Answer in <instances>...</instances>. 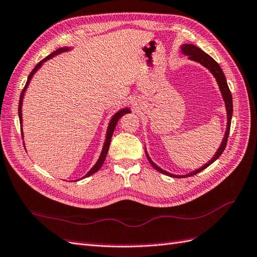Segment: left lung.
<instances>
[{
  "instance_id": "obj_1",
  "label": "left lung",
  "mask_w": 257,
  "mask_h": 257,
  "mask_svg": "<svg viewBox=\"0 0 257 257\" xmlns=\"http://www.w3.org/2000/svg\"><path fill=\"white\" fill-rule=\"evenodd\" d=\"M181 49H182V52L184 53V55L188 56V59H190V60H193V61H196V62H199L200 64L204 65V67L209 70L210 72L212 73V75L216 77V81H217L218 85H219L220 92H221L223 100H224V103H225L226 117H228V122H226V130H225V134H224V137H223V139H222V142H221V146L219 147L218 151L216 152V154H214L213 158L207 164L202 165L200 169H197V170H195L193 172H190V173H188V174H186V175L171 174V173L166 172V171L162 170L161 168H159V166L150 159V157L148 156L147 150H146V154H147V158L149 160V162H150V164L153 166L154 169H156L158 172L162 173V174H165V175L171 176V177H175V178H182V177H188V176L196 175L197 173H199L202 170H205L206 168H208V166H209L210 164H212L214 161H216L220 156H221L222 152L224 151V149H225L226 142H228V137H229L230 127H231L232 112H233V104H232V95H231V92H230V89H229L228 83H226L225 76L223 74V71L221 70V68H220V65L216 61H214L209 55H207V53L205 51H202L200 48L196 47L194 45L184 44V45L181 46Z\"/></svg>"
}]
</instances>
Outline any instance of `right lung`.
Listing matches in <instances>:
<instances>
[{"label":"right lung","mask_w":257,"mask_h":257,"mask_svg":"<svg viewBox=\"0 0 257 257\" xmlns=\"http://www.w3.org/2000/svg\"><path fill=\"white\" fill-rule=\"evenodd\" d=\"M69 50H71V48H70V47L59 48V49H57L56 51H53L52 53H50L49 56L46 57L45 59H43V60H41V61H40V62H39L37 65H36V67L33 69V71L31 72V74L28 75V79H27V82H26V84H25V87H24V89H23L22 93H21L20 104H19V117H20V122H21V124H22V121H23V117H22V105H23L24 94H25V92H26V88H27V86H28V84H29V82H31L33 75H34L36 72H37V70L41 67V65H43V63H44V62H46L47 60H49V59H51L52 57H55V56L59 55V53H62V52L69 51ZM128 112H130V109H129V108H122V109H120V110H118V111L116 112V114L111 117L110 121H109V124H108V128H107L106 139H105V143H104V146H103V150H101V153H100V156H99V159L97 160L96 164H95V165L93 166V168L86 173V175H85V176H83L82 178H85V177L91 176L92 174H94V173H96V172L101 168V165L104 164V161H105V159H106L107 152H108V149H109V145H110L111 137H112V134H114V130H115L116 124H117V122H118V120H119V118L122 117L123 115L128 114ZM22 137H24V135H23V128H22ZM77 181H79V180H77Z\"/></svg>","instance_id":"add662e5"}]
</instances>
